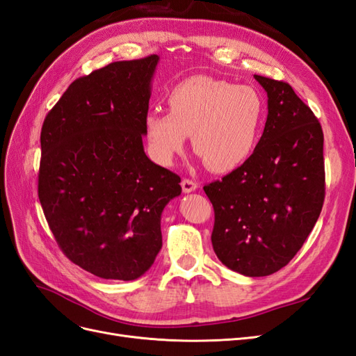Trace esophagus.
Returning <instances> with one entry per match:
<instances>
[{
    "label": "esophagus",
    "mask_w": 356,
    "mask_h": 356,
    "mask_svg": "<svg viewBox=\"0 0 356 356\" xmlns=\"http://www.w3.org/2000/svg\"><path fill=\"white\" fill-rule=\"evenodd\" d=\"M181 187H182V191L184 193H191V191H195V190H197V182L196 181H193V179H188V178H184L181 181Z\"/></svg>",
    "instance_id": "esophagus-1"
}]
</instances>
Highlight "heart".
Returning a JSON list of instances; mask_svg holds the SVG:
<instances>
[{
  "label": "heart",
  "mask_w": 356,
  "mask_h": 356,
  "mask_svg": "<svg viewBox=\"0 0 356 356\" xmlns=\"http://www.w3.org/2000/svg\"><path fill=\"white\" fill-rule=\"evenodd\" d=\"M169 113L153 110L144 118L149 153L169 165L191 147L212 172L234 170L243 165L260 139L266 101L251 86L196 75L179 81L168 93Z\"/></svg>",
  "instance_id": "1"
}]
</instances>
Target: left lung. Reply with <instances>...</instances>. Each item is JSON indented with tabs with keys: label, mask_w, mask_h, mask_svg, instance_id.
Instances as JSON below:
<instances>
[{
	"label": "left lung",
	"mask_w": 356,
	"mask_h": 356,
	"mask_svg": "<svg viewBox=\"0 0 356 356\" xmlns=\"http://www.w3.org/2000/svg\"><path fill=\"white\" fill-rule=\"evenodd\" d=\"M267 92V120L254 153L203 187L220 261L245 276L281 270L303 246L325 197L324 134L285 81L254 75Z\"/></svg>",
	"instance_id": "left-lung-1"
}]
</instances>
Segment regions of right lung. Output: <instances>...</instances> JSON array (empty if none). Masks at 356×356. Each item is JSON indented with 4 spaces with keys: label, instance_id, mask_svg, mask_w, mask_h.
I'll list each match as a JSON object with an SVG mask.
<instances>
[{
    "label": "right lung",
    "instance_id": "obj_1",
    "mask_svg": "<svg viewBox=\"0 0 356 356\" xmlns=\"http://www.w3.org/2000/svg\"><path fill=\"white\" fill-rule=\"evenodd\" d=\"M157 55L74 80L41 127L38 197L56 243L102 279L134 281L161 248L160 218L181 178L144 153Z\"/></svg>",
    "mask_w": 356,
    "mask_h": 356
}]
</instances>
